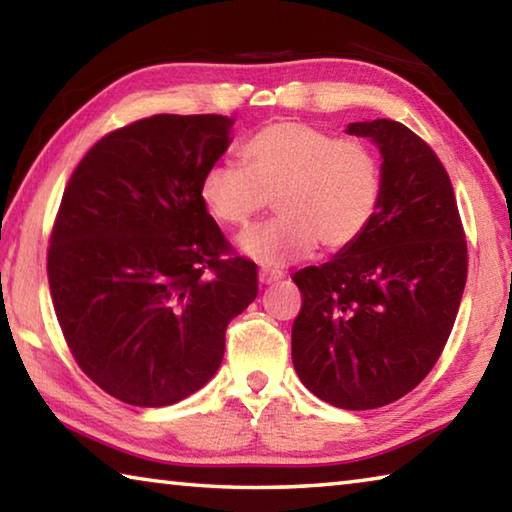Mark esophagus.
I'll return each mask as SVG.
<instances>
[{"instance_id": "1", "label": "esophagus", "mask_w": 512, "mask_h": 512, "mask_svg": "<svg viewBox=\"0 0 512 512\" xmlns=\"http://www.w3.org/2000/svg\"><path fill=\"white\" fill-rule=\"evenodd\" d=\"M280 280H284L282 271H271V268H262V271H259V284H264V287L280 282Z\"/></svg>"}]
</instances>
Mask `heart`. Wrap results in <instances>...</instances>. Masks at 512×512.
<instances>
[{
	"mask_svg": "<svg viewBox=\"0 0 512 512\" xmlns=\"http://www.w3.org/2000/svg\"><path fill=\"white\" fill-rule=\"evenodd\" d=\"M241 164L216 162L203 173L201 198L216 221L244 230L271 205L280 216L241 237L262 266H287L314 253L345 250L366 235L384 198V169L368 142L305 121L280 119L239 149Z\"/></svg>",
	"mask_w": 512,
	"mask_h": 512,
	"instance_id": "1",
	"label": "heart"
}]
</instances>
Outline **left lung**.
I'll list each match as a JSON object with an SVG mask.
<instances>
[{"mask_svg":"<svg viewBox=\"0 0 512 512\" xmlns=\"http://www.w3.org/2000/svg\"><path fill=\"white\" fill-rule=\"evenodd\" d=\"M375 140L384 198L357 244L293 275L302 305L291 329L298 377L348 411L411 393L445 350L467 280V241L452 180L400 121L348 126Z\"/></svg>","mask_w":512,"mask_h":512,"instance_id":"1","label":"left lung"}]
</instances>
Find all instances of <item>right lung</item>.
<instances>
[{
  "label": "right lung",
  "instance_id": "1",
  "mask_svg": "<svg viewBox=\"0 0 512 512\" xmlns=\"http://www.w3.org/2000/svg\"><path fill=\"white\" fill-rule=\"evenodd\" d=\"M232 119L153 115L103 135L65 185L47 277L74 361L133 406L185 400L219 370L225 329L257 296L201 198Z\"/></svg>",
  "mask_w": 512,
  "mask_h": 512
}]
</instances>
